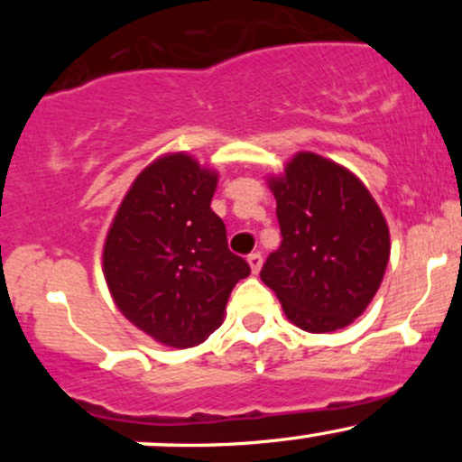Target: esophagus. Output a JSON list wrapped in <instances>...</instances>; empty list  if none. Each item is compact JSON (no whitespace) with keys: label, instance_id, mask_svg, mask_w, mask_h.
Masks as SVG:
<instances>
[{"label":"esophagus","instance_id":"1","mask_svg":"<svg viewBox=\"0 0 462 462\" xmlns=\"http://www.w3.org/2000/svg\"><path fill=\"white\" fill-rule=\"evenodd\" d=\"M247 263H249V267H252V273H258V272H261V267H263V256L258 252L249 254Z\"/></svg>","mask_w":462,"mask_h":462}]
</instances>
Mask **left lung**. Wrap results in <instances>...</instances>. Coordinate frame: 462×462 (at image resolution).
I'll return each mask as SVG.
<instances>
[{
    "instance_id": "1",
    "label": "left lung",
    "mask_w": 462,
    "mask_h": 462,
    "mask_svg": "<svg viewBox=\"0 0 462 462\" xmlns=\"http://www.w3.org/2000/svg\"><path fill=\"white\" fill-rule=\"evenodd\" d=\"M282 243L261 280L306 332L346 328L369 306L389 263V227L365 184L317 153L272 180Z\"/></svg>"
}]
</instances>
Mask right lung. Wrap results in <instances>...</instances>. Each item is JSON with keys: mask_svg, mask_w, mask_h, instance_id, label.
<instances>
[{"mask_svg": "<svg viewBox=\"0 0 462 462\" xmlns=\"http://www.w3.org/2000/svg\"><path fill=\"white\" fill-rule=\"evenodd\" d=\"M215 189V173L187 153L164 156L134 180L106 238L104 275L115 304L169 347L208 338L235 284L249 275L210 208Z\"/></svg>", "mask_w": 462, "mask_h": 462, "instance_id": "obj_1", "label": "right lung"}]
</instances>
